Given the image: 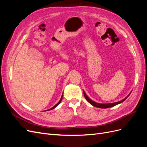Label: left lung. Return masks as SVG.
<instances>
[{
  "mask_svg": "<svg viewBox=\"0 0 147 147\" xmlns=\"http://www.w3.org/2000/svg\"><path fill=\"white\" fill-rule=\"evenodd\" d=\"M131 93H129V94L127 95L125 98H124V99H123L122 100H120L119 102H114V103H109V104H99V103H97V102H94L91 99L89 98V97H88V96L86 94V93L84 92V91H83V94H84V97H85V99H86V100L90 103V104H91L92 105L96 107H98V108H100V109H107V108H110V107H114L115 105H117L119 104H121V102H123V101L125 100L127 97H129V96L131 94Z\"/></svg>",
  "mask_w": 147,
  "mask_h": 147,
  "instance_id": "1",
  "label": "left lung"
}]
</instances>
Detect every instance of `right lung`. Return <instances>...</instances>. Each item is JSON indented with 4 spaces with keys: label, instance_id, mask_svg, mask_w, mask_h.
I'll return each instance as SVG.
<instances>
[{
    "label": "right lung",
    "instance_id": "obj_1",
    "mask_svg": "<svg viewBox=\"0 0 147 147\" xmlns=\"http://www.w3.org/2000/svg\"><path fill=\"white\" fill-rule=\"evenodd\" d=\"M62 99H63V95H62V96H61V99H60V100L58 102H57V103L54 106V107H53L52 108H51V109H48V110H53V109H54L55 108H56V107L57 106V105H58L60 103H61V100H62ZM45 111H47V110H45Z\"/></svg>",
    "mask_w": 147,
    "mask_h": 147
}]
</instances>
